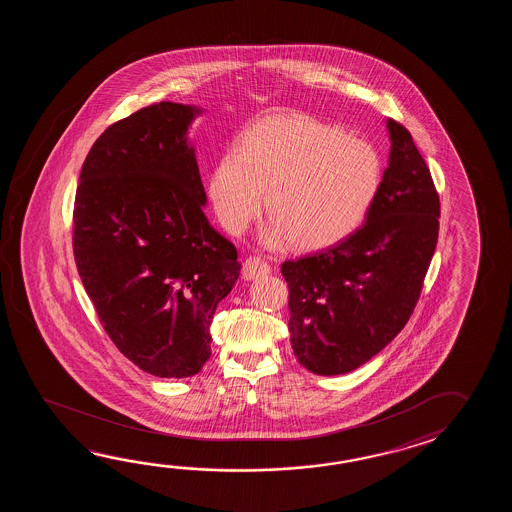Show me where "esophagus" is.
I'll list each match as a JSON object with an SVG mask.
<instances>
[{"mask_svg":"<svg viewBox=\"0 0 512 512\" xmlns=\"http://www.w3.org/2000/svg\"><path fill=\"white\" fill-rule=\"evenodd\" d=\"M271 272V265L267 261L261 260L258 256H249L247 260L243 261V269L241 274L245 280H258L263 278Z\"/></svg>","mask_w":512,"mask_h":512,"instance_id":"34e87169","label":"esophagus"}]
</instances>
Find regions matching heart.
Instances as JSON below:
<instances>
[{
	"label": "heart",
	"mask_w": 512,
	"mask_h": 512,
	"mask_svg": "<svg viewBox=\"0 0 512 512\" xmlns=\"http://www.w3.org/2000/svg\"><path fill=\"white\" fill-rule=\"evenodd\" d=\"M371 142L296 111H278L241 135L210 177L219 223L241 234L265 210L263 243L318 251L346 240L368 216L382 185Z\"/></svg>",
	"instance_id": "heart-1"
}]
</instances>
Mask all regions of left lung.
I'll list each match as a JSON object with an SVG mask.
<instances>
[{
    "instance_id": "1",
    "label": "left lung",
    "mask_w": 512,
    "mask_h": 512,
    "mask_svg": "<svg viewBox=\"0 0 512 512\" xmlns=\"http://www.w3.org/2000/svg\"><path fill=\"white\" fill-rule=\"evenodd\" d=\"M390 161L366 223L324 251L283 261L294 357L316 375L357 370L401 333L439 234V196L410 131L388 119Z\"/></svg>"
}]
</instances>
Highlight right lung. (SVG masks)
Listing matches in <instances>:
<instances>
[{"label": "right lung", "instance_id": "1", "mask_svg": "<svg viewBox=\"0 0 512 512\" xmlns=\"http://www.w3.org/2000/svg\"><path fill=\"white\" fill-rule=\"evenodd\" d=\"M201 109L159 102L111 124L80 172L78 274L120 353L155 377H192L210 324L240 276L238 251L210 227L188 128Z\"/></svg>", "mask_w": 512, "mask_h": 512}]
</instances>
